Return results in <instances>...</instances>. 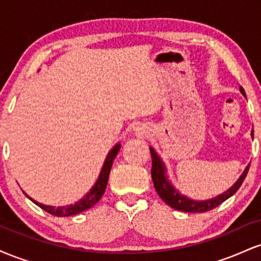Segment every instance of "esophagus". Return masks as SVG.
Returning a JSON list of instances; mask_svg holds the SVG:
<instances>
[{
	"label": "esophagus",
	"mask_w": 261,
	"mask_h": 261,
	"mask_svg": "<svg viewBox=\"0 0 261 261\" xmlns=\"http://www.w3.org/2000/svg\"><path fill=\"white\" fill-rule=\"evenodd\" d=\"M135 133H136V135H139V136H143V135L148 134V131L146 130L145 126H137L135 128Z\"/></svg>",
	"instance_id": "34e87169"
}]
</instances>
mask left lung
Instances as JSON below:
<instances>
[{
	"label": "left lung",
	"mask_w": 261,
	"mask_h": 261,
	"mask_svg": "<svg viewBox=\"0 0 261 261\" xmlns=\"http://www.w3.org/2000/svg\"><path fill=\"white\" fill-rule=\"evenodd\" d=\"M242 94L245 97L244 89L239 88ZM254 136L253 130H251V137ZM151 151V157H152V180H153V185L155 188V191L160 195V197L163 200L167 205L170 206L172 208L178 210V211H184V212H206L210 210L217 207L218 205L226 201L227 199H229L230 196L234 195L236 191L241 188L242 182L245 179V176L248 174V170H249V166L248 164L245 167L244 172L242 173L241 176L237 179L234 184L230 187L228 190H226L224 193L220 194V195L212 197L208 200H201V201H197V200H193L190 197L182 195L180 191L176 189L174 185L172 184V181L169 180L168 174H167V167L164 164V162L162 161V158L158 155L157 152L154 151L153 147H149Z\"/></svg>",
	"instance_id": "8db88e82"
}]
</instances>
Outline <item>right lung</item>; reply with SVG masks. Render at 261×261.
Here are the masks:
<instances>
[{
  "label": "right lung",
  "instance_id": "1",
  "mask_svg": "<svg viewBox=\"0 0 261 261\" xmlns=\"http://www.w3.org/2000/svg\"><path fill=\"white\" fill-rule=\"evenodd\" d=\"M120 143H116L114 147L110 149L109 153H108L106 161H104L103 167H101V170L99 173V176H98L97 181L94 182V185L91 188V190L86 194L80 201L74 202L73 205H67V206H59V207H55V206H49V205H44V203H40L38 201H35L34 199H32L28 194L24 195L28 197L29 200H32L35 205H38L39 207H41L44 211L49 212V214L54 215V216H59V217H66V216H72V215H77L80 212L85 211V210L91 208L92 206H94L95 203L100 200V197L103 196L104 191H106L107 184H108V179H109V173L110 169H112L113 162L115 160L116 154L118 152L120 151Z\"/></svg>",
  "mask_w": 261,
  "mask_h": 261
}]
</instances>
